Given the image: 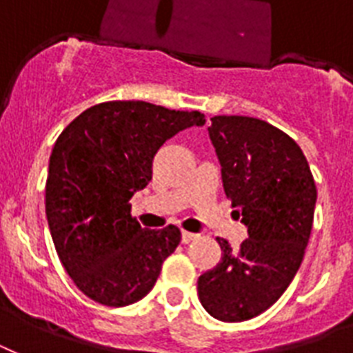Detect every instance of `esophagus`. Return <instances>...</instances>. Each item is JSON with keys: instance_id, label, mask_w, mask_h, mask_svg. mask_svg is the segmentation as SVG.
Instances as JSON below:
<instances>
[{"instance_id": "1", "label": "esophagus", "mask_w": 353, "mask_h": 353, "mask_svg": "<svg viewBox=\"0 0 353 353\" xmlns=\"http://www.w3.org/2000/svg\"><path fill=\"white\" fill-rule=\"evenodd\" d=\"M198 234H194V232H188V231H183L181 232V241L183 243H190L192 240H196Z\"/></svg>"}]
</instances>
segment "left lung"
<instances>
[{
    "label": "left lung",
    "instance_id": "obj_1",
    "mask_svg": "<svg viewBox=\"0 0 353 353\" xmlns=\"http://www.w3.org/2000/svg\"><path fill=\"white\" fill-rule=\"evenodd\" d=\"M210 121L223 190L249 238L238 251L216 238L221 260L198 279V296L214 319L241 323L273 306L301 268L317 187L301 146L282 130L241 115Z\"/></svg>",
    "mask_w": 353,
    "mask_h": 353
}]
</instances>
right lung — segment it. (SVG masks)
<instances>
[{
	"mask_svg": "<svg viewBox=\"0 0 353 353\" xmlns=\"http://www.w3.org/2000/svg\"><path fill=\"white\" fill-rule=\"evenodd\" d=\"M203 124L199 112L112 101L88 108L58 135L46 183L47 223L60 262L91 301L128 306L154 288L181 232L143 229L130 199L150 183L166 139Z\"/></svg>",
	"mask_w": 353,
	"mask_h": 353,
	"instance_id": "1",
	"label": "right lung"
}]
</instances>
